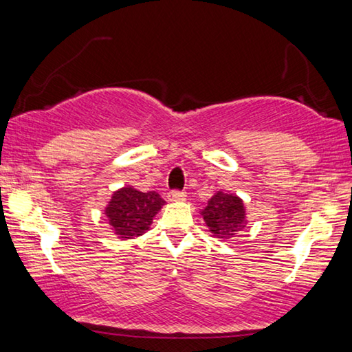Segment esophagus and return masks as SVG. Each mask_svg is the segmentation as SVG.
<instances>
[{
    "label": "esophagus",
    "instance_id": "obj_1",
    "mask_svg": "<svg viewBox=\"0 0 352 352\" xmlns=\"http://www.w3.org/2000/svg\"><path fill=\"white\" fill-rule=\"evenodd\" d=\"M168 199L169 201H183L186 199V192H183V190H170Z\"/></svg>",
    "mask_w": 352,
    "mask_h": 352
}]
</instances>
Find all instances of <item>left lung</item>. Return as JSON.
I'll return each instance as SVG.
<instances>
[{"label": "left lung", "mask_w": 352, "mask_h": 352, "mask_svg": "<svg viewBox=\"0 0 352 352\" xmlns=\"http://www.w3.org/2000/svg\"><path fill=\"white\" fill-rule=\"evenodd\" d=\"M201 216L214 237L230 239L237 231L245 228V206L242 199L234 194H225L219 190L208 200Z\"/></svg>", "instance_id": "8db88e82"}]
</instances>
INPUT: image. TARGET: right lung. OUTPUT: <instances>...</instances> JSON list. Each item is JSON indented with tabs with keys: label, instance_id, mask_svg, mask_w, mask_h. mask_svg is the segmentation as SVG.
Wrapping results in <instances>:
<instances>
[{
	"label": "right lung",
	"instance_id": "obj_1",
	"mask_svg": "<svg viewBox=\"0 0 352 352\" xmlns=\"http://www.w3.org/2000/svg\"><path fill=\"white\" fill-rule=\"evenodd\" d=\"M166 201L158 192H141L132 186L116 190L111 195L105 216L119 239H133L146 233L152 220Z\"/></svg>",
	"mask_w": 352,
	"mask_h": 352
}]
</instances>
